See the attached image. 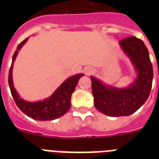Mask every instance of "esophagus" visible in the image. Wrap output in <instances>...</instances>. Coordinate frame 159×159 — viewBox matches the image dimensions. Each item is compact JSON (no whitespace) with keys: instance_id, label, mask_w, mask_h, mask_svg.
I'll return each instance as SVG.
<instances>
[{"instance_id":"34e87169","label":"esophagus","mask_w":159,"mask_h":159,"mask_svg":"<svg viewBox=\"0 0 159 159\" xmlns=\"http://www.w3.org/2000/svg\"><path fill=\"white\" fill-rule=\"evenodd\" d=\"M84 72L86 75H91L94 72V68L92 67H87L85 69H84Z\"/></svg>"}]
</instances>
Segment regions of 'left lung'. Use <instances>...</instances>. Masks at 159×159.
<instances>
[{"label":"left lung","instance_id":"1","mask_svg":"<svg viewBox=\"0 0 159 159\" xmlns=\"http://www.w3.org/2000/svg\"><path fill=\"white\" fill-rule=\"evenodd\" d=\"M119 43L135 71L133 82L127 88H117L91 75L94 105L99 112L111 117L128 116L139 110L148 99L154 75L149 52L143 40L130 36Z\"/></svg>","mask_w":159,"mask_h":159}]
</instances>
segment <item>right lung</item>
Wrapping results in <instances>:
<instances>
[{"label": "right lung", "mask_w": 159, "mask_h": 159, "mask_svg": "<svg viewBox=\"0 0 159 159\" xmlns=\"http://www.w3.org/2000/svg\"><path fill=\"white\" fill-rule=\"evenodd\" d=\"M28 40L29 38H26L20 43L12 57V64L8 74V85L12 98L20 110L31 119L39 121H47L58 119L67 113L71 107V95L75 91L79 80L84 75V74H76L67 78L50 96L43 100L30 102L23 99L20 98L14 88L12 81V68L18 52Z\"/></svg>", "instance_id": "add662e5"}]
</instances>
